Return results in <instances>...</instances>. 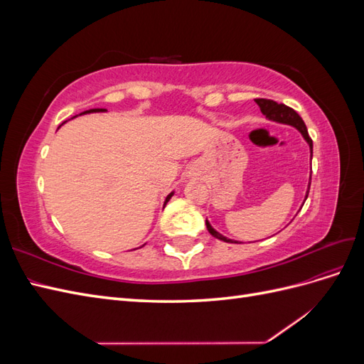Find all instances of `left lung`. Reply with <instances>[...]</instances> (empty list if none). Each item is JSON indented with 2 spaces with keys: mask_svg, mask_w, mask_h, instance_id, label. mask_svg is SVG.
<instances>
[{
  "mask_svg": "<svg viewBox=\"0 0 364 364\" xmlns=\"http://www.w3.org/2000/svg\"><path fill=\"white\" fill-rule=\"evenodd\" d=\"M255 102L259 106L261 112L266 115L269 119L278 121V123H282V124H290V126H293V127H296L297 130H299L301 134H302V136L305 138V141L308 142V146H310V151H311V156H313V141H311L310 135H308V130H306V126L304 123V119L299 117V114L294 111V109L285 106L282 103L267 100V98H257ZM310 183H311V176H310ZM308 193H310V186H308V190H306L305 200H306V197H308ZM206 228L209 230V234H211L215 238H218V240L225 241V243H237V241L229 240V238L223 237L222 234H218L217 230L211 225H209L208 220H206Z\"/></svg>",
  "mask_w": 364,
  "mask_h": 364,
  "instance_id": "1",
  "label": "left lung"
}]
</instances>
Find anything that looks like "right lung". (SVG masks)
Here are the masks:
<instances>
[{
	"mask_svg": "<svg viewBox=\"0 0 364 364\" xmlns=\"http://www.w3.org/2000/svg\"><path fill=\"white\" fill-rule=\"evenodd\" d=\"M105 109H91V111H86V112H83V114H87V112H103ZM82 115V114H80ZM171 196H173V193H170L168 196H167V199H165V203H167L170 199H171Z\"/></svg>",
	"mask_w": 364,
	"mask_h": 364,
	"instance_id": "1",
	"label": "right lung"
}]
</instances>
